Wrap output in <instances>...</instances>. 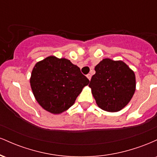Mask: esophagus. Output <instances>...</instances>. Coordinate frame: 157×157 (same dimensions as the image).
Listing matches in <instances>:
<instances>
[{
    "label": "esophagus",
    "instance_id": "esophagus-1",
    "mask_svg": "<svg viewBox=\"0 0 157 157\" xmlns=\"http://www.w3.org/2000/svg\"><path fill=\"white\" fill-rule=\"evenodd\" d=\"M86 77H87V78L90 80H91V74H88V75H86Z\"/></svg>",
    "mask_w": 157,
    "mask_h": 157
}]
</instances>
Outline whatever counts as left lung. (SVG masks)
<instances>
[{
  "label": "left lung",
  "mask_w": 157,
  "mask_h": 157,
  "mask_svg": "<svg viewBox=\"0 0 157 157\" xmlns=\"http://www.w3.org/2000/svg\"><path fill=\"white\" fill-rule=\"evenodd\" d=\"M89 86L97 105L117 112L128 105L136 90L134 72L122 60L103 59L94 68Z\"/></svg>",
  "instance_id": "8db88e82"
}]
</instances>
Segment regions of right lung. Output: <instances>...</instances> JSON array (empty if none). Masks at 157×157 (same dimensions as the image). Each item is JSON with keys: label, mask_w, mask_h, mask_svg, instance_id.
I'll return each mask as SVG.
<instances>
[{"label": "right lung", "mask_w": 157, "mask_h": 157, "mask_svg": "<svg viewBox=\"0 0 157 157\" xmlns=\"http://www.w3.org/2000/svg\"><path fill=\"white\" fill-rule=\"evenodd\" d=\"M89 79L80 68L66 58L49 56L39 61L32 71L30 85L36 100L43 109L57 114L69 109Z\"/></svg>", "instance_id": "1"}]
</instances>
